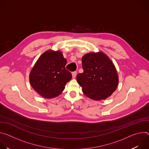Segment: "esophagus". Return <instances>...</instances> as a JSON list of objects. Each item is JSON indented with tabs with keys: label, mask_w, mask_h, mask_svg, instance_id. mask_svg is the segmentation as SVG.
<instances>
[{
	"label": "esophagus",
	"mask_w": 149,
	"mask_h": 149,
	"mask_svg": "<svg viewBox=\"0 0 149 149\" xmlns=\"http://www.w3.org/2000/svg\"><path fill=\"white\" fill-rule=\"evenodd\" d=\"M72 78H75L76 77V75H77V72H73L72 73Z\"/></svg>",
	"instance_id": "34e87169"
}]
</instances>
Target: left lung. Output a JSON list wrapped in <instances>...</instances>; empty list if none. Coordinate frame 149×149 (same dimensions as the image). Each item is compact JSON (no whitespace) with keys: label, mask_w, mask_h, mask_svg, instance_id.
Segmentation results:
<instances>
[{"label":"left lung","mask_w":149,"mask_h":149,"mask_svg":"<svg viewBox=\"0 0 149 149\" xmlns=\"http://www.w3.org/2000/svg\"><path fill=\"white\" fill-rule=\"evenodd\" d=\"M82 65L84 72L77 75V80L87 97L97 101L105 100L116 90L118 84L116 69L103 52L84 55Z\"/></svg>","instance_id":"obj_1"}]
</instances>
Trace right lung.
<instances>
[{"mask_svg": "<svg viewBox=\"0 0 149 149\" xmlns=\"http://www.w3.org/2000/svg\"><path fill=\"white\" fill-rule=\"evenodd\" d=\"M67 62L59 51L49 50L42 54L29 75L35 91L46 98L58 96L72 78L71 73L65 68Z\"/></svg>", "mask_w": 149, "mask_h": 149, "instance_id": "add662e5", "label": "right lung"}]
</instances>
